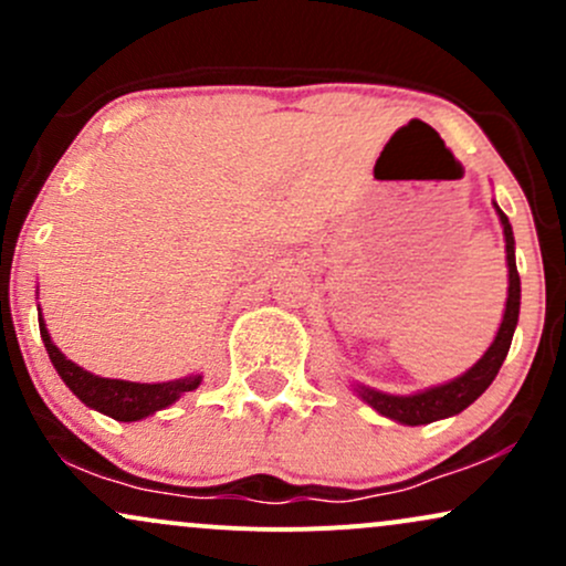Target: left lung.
Wrapping results in <instances>:
<instances>
[{
	"label": "left lung",
	"mask_w": 566,
	"mask_h": 566,
	"mask_svg": "<svg viewBox=\"0 0 566 566\" xmlns=\"http://www.w3.org/2000/svg\"><path fill=\"white\" fill-rule=\"evenodd\" d=\"M497 210L500 226H503L505 237V261H509V301H505V314L503 322H500V329L492 340V346L484 350L482 359L476 361L471 369H465L460 378L450 382H441V386L426 388V391L409 394V396H396V394H382L375 391V388L356 386V394L367 401L375 412L386 415V418L396 420V423L405 426H426L433 423V420L452 418V415L463 412L465 407L473 405V401L482 396L490 382L495 380V375L503 367L505 356H509L513 329H516L518 322V305H522V282H518L516 271V255H513V231L505 212Z\"/></svg>",
	"instance_id": "left-lung-1"
}]
</instances>
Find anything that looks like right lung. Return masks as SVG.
<instances>
[{"instance_id": "1", "label": "right lung", "mask_w": 566, "mask_h": 566, "mask_svg": "<svg viewBox=\"0 0 566 566\" xmlns=\"http://www.w3.org/2000/svg\"><path fill=\"white\" fill-rule=\"evenodd\" d=\"M39 333H42L44 348H48L50 361L61 375V380L74 391L87 407L97 409V412L108 415V418L122 420V423H133V420H143L148 415L159 412V409L170 407L180 396L199 388L201 375H188L180 380L167 382H133V380H114L101 378V375L87 373L80 365L66 359L57 350L53 337L48 333V324L39 316Z\"/></svg>"}]
</instances>
